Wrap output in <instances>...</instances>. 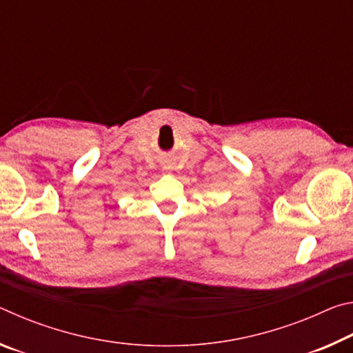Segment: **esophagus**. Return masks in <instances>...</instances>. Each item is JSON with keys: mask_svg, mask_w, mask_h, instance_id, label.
<instances>
[{"mask_svg": "<svg viewBox=\"0 0 353 353\" xmlns=\"http://www.w3.org/2000/svg\"><path fill=\"white\" fill-rule=\"evenodd\" d=\"M163 170L165 171H172V170H174V166H172V165H165Z\"/></svg>", "mask_w": 353, "mask_h": 353, "instance_id": "34e87169", "label": "esophagus"}]
</instances>
